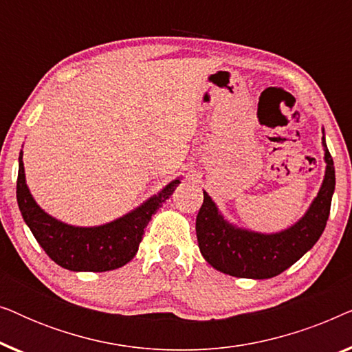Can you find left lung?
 Masks as SVG:
<instances>
[{
	"label": "left lung",
	"mask_w": 352,
	"mask_h": 352,
	"mask_svg": "<svg viewBox=\"0 0 352 352\" xmlns=\"http://www.w3.org/2000/svg\"><path fill=\"white\" fill-rule=\"evenodd\" d=\"M325 175L306 213L277 232H258L230 223L204 190L195 230L201 256L216 271L242 278H271L295 264L324 232L335 192V166L322 128Z\"/></svg>",
	"instance_id": "8db88e82"
}]
</instances>
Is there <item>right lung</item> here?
<instances>
[{"instance_id":"obj_1","label":"right lung","mask_w":352,"mask_h":352,"mask_svg":"<svg viewBox=\"0 0 352 352\" xmlns=\"http://www.w3.org/2000/svg\"><path fill=\"white\" fill-rule=\"evenodd\" d=\"M23 152L19 155L17 204L33 237L56 264L74 272H105L124 266L136 256L144 229L157 210L181 184L176 177L160 192L148 197L136 208L110 223L74 226L46 213L33 199L27 186Z\"/></svg>"}]
</instances>
